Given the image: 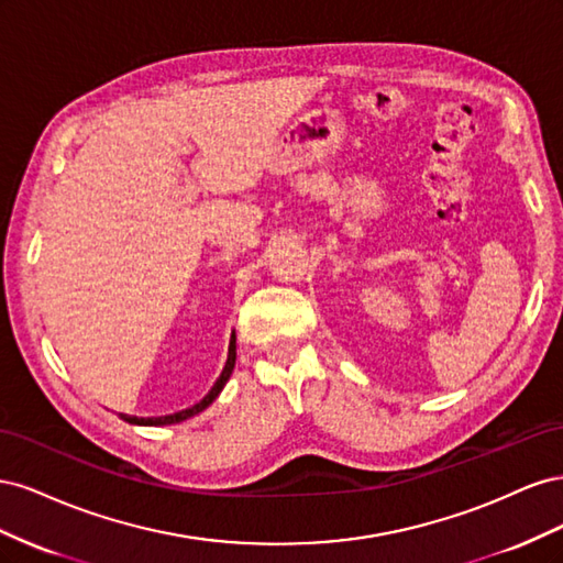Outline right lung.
Listing matches in <instances>:
<instances>
[{"instance_id":"add662e5","label":"right lung","mask_w":563,"mask_h":563,"mask_svg":"<svg viewBox=\"0 0 563 563\" xmlns=\"http://www.w3.org/2000/svg\"><path fill=\"white\" fill-rule=\"evenodd\" d=\"M234 362H236V335L232 333V338H230V350H228V362H225V368H223V373H220V376H218L216 385L209 389V395L203 397L201 401H197V404H195V406H190V408H183V411H178V413H172V416H157V418H135V416H122V418H124L126 422H131V424H174V422H183V420H187V418H192V416L201 413L203 408H207L209 404H213V399L220 395V389L225 387V383H228V380H230V376H232Z\"/></svg>"}]
</instances>
